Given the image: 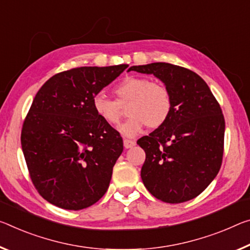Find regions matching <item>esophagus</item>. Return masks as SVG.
I'll return each mask as SVG.
<instances>
[{
	"instance_id": "obj_1",
	"label": "esophagus",
	"mask_w": 250,
	"mask_h": 250,
	"mask_svg": "<svg viewBox=\"0 0 250 250\" xmlns=\"http://www.w3.org/2000/svg\"><path fill=\"white\" fill-rule=\"evenodd\" d=\"M124 146L125 149H129V148H132L133 146H136V141L133 140H129V139H125L124 140Z\"/></svg>"
}]
</instances>
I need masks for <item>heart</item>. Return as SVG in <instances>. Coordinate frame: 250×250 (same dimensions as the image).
Returning <instances> with one entry per match:
<instances>
[{"instance_id": "obj_1", "label": "heart", "mask_w": 250, "mask_h": 250, "mask_svg": "<svg viewBox=\"0 0 250 250\" xmlns=\"http://www.w3.org/2000/svg\"><path fill=\"white\" fill-rule=\"evenodd\" d=\"M116 100L98 93L92 99V106L97 116L105 124L116 126L120 124L124 109L130 117L120 126V132L126 137H134L145 125L157 129L164 125L171 116L173 100L171 91L160 82L151 79L129 77L114 86Z\"/></svg>"}]
</instances>
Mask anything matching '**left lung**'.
<instances>
[{
  "mask_svg": "<svg viewBox=\"0 0 250 250\" xmlns=\"http://www.w3.org/2000/svg\"><path fill=\"white\" fill-rule=\"evenodd\" d=\"M129 71L160 79L173 100L168 121L137 141L146 152L144 185L164 203L193 199L215 179L223 162L225 119L219 104L207 83L189 69L157 62Z\"/></svg>",
  "mask_w": 250,
  "mask_h": 250,
  "instance_id": "8db88e82",
  "label": "left lung"
}]
</instances>
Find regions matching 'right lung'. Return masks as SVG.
I'll list each match as a JSON object with an SVG mask.
<instances>
[{"mask_svg":"<svg viewBox=\"0 0 250 250\" xmlns=\"http://www.w3.org/2000/svg\"><path fill=\"white\" fill-rule=\"evenodd\" d=\"M126 68H74L53 75L38 91L21 145L31 180L50 204L81 210L108 190L124 141L97 116L92 99Z\"/></svg>","mask_w":250,"mask_h":250,"instance_id":"1","label":"right lung"}]
</instances>
